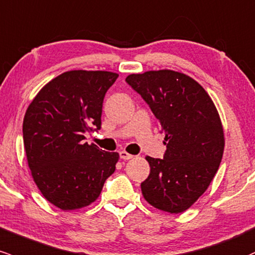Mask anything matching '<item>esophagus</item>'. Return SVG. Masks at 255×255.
Wrapping results in <instances>:
<instances>
[{
	"instance_id": "esophagus-1",
	"label": "esophagus",
	"mask_w": 255,
	"mask_h": 255,
	"mask_svg": "<svg viewBox=\"0 0 255 255\" xmlns=\"http://www.w3.org/2000/svg\"><path fill=\"white\" fill-rule=\"evenodd\" d=\"M120 158H122V159H125V161H127V159L133 158V155L128 153L127 151L122 150V151H120Z\"/></svg>"
}]
</instances>
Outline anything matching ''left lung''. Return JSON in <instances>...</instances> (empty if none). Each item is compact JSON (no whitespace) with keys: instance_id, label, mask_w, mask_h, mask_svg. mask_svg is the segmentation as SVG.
<instances>
[{"instance_id":"1","label":"left lung","mask_w":255,"mask_h":255,"mask_svg":"<svg viewBox=\"0 0 255 255\" xmlns=\"http://www.w3.org/2000/svg\"><path fill=\"white\" fill-rule=\"evenodd\" d=\"M126 82L149 105L166 140L163 158L146 157L151 169L142 195L155 208L181 213L206 191L222 162L219 114L203 87L180 72L132 74Z\"/></svg>"}]
</instances>
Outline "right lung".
<instances>
[{"label":"right lung","instance_id":"add662e5","mask_svg":"<svg viewBox=\"0 0 255 255\" xmlns=\"http://www.w3.org/2000/svg\"><path fill=\"white\" fill-rule=\"evenodd\" d=\"M119 75L72 70L53 78L27 108L23 139L42 195L63 211L91 205L115 172L119 153L86 140L102 128L103 102Z\"/></svg>","mask_w":255,"mask_h":255}]
</instances>
